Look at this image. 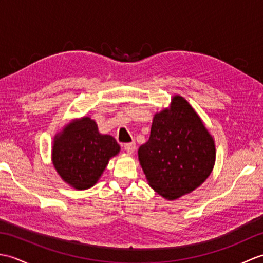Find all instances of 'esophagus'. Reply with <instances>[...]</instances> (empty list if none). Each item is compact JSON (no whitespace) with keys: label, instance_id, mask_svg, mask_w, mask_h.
<instances>
[{"label":"esophagus","instance_id":"obj_1","mask_svg":"<svg viewBox=\"0 0 263 263\" xmlns=\"http://www.w3.org/2000/svg\"><path fill=\"white\" fill-rule=\"evenodd\" d=\"M124 150L127 154H133L136 150V143L135 142H130V143H125L124 144Z\"/></svg>","mask_w":263,"mask_h":263}]
</instances>
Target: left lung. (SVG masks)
I'll use <instances>...</instances> for the list:
<instances>
[{"label":"left lung","instance_id":"1","mask_svg":"<svg viewBox=\"0 0 263 263\" xmlns=\"http://www.w3.org/2000/svg\"><path fill=\"white\" fill-rule=\"evenodd\" d=\"M138 157L149 185L172 201L194 191L211 174L215 140L187 100L175 95L168 108L155 114Z\"/></svg>","mask_w":263,"mask_h":263}]
</instances>
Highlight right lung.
Here are the masks:
<instances>
[{"label":"right lung","mask_w":263,"mask_h":263,"mask_svg":"<svg viewBox=\"0 0 263 263\" xmlns=\"http://www.w3.org/2000/svg\"><path fill=\"white\" fill-rule=\"evenodd\" d=\"M120 150L113 137L99 133L97 123L83 116L55 135L52 163L66 184L76 190H87L98 182L109 159Z\"/></svg>","instance_id":"right-lung-1"}]
</instances>
